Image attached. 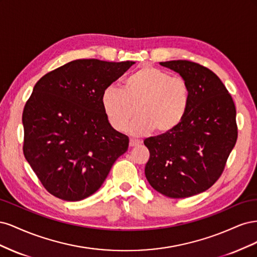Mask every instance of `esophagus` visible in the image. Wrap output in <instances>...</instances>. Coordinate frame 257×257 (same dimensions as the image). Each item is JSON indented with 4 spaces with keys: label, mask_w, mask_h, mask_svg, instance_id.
<instances>
[{
    "label": "esophagus",
    "mask_w": 257,
    "mask_h": 257,
    "mask_svg": "<svg viewBox=\"0 0 257 257\" xmlns=\"http://www.w3.org/2000/svg\"><path fill=\"white\" fill-rule=\"evenodd\" d=\"M141 144L142 142L138 141V139H130V147H136Z\"/></svg>",
    "instance_id": "1"
}]
</instances>
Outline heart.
I'll return each mask as SVG.
<instances>
[{
    "mask_svg": "<svg viewBox=\"0 0 257 257\" xmlns=\"http://www.w3.org/2000/svg\"><path fill=\"white\" fill-rule=\"evenodd\" d=\"M190 98V87L182 77L147 65L132 73L122 90L114 85L106 88L100 104L115 131H124L137 112L139 116L128 128L131 134L145 135L154 130L158 135H165L181 123Z\"/></svg>",
    "mask_w": 257,
    "mask_h": 257,
    "instance_id": "heart-1",
    "label": "heart"
}]
</instances>
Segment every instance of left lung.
Here are the masks:
<instances>
[{"label":"left lung","instance_id":"8db88e82","mask_svg":"<svg viewBox=\"0 0 257 257\" xmlns=\"http://www.w3.org/2000/svg\"><path fill=\"white\" fill-rule=\"evenodd\" d=\"M188 82L191 98L183 120L168 134L145 139L150 158L145 174L152 188L170 198L205 192L222 175L238 136L236 107L212 71L195 62H161Z\"/></svg>","mask_w":257,"mask_h":257}]
</instances>
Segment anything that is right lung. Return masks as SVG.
Wrapping results in <instances>:
<instances>
[{
	"label": "right lung",
	"mask_w": 257,
	"mask_h": 257,
	"mask_svg": "<svg viewBox=\"0 0 257 257\" xmlns=\"http://www.w3.org/2000/svg\"><path fill=\"white\" fill-rule=\"evenodd\" d=\"M134 63L75 60L34 85L22 113L23 154L53 196L89 197L126 152L128 137L108 123L100 96Z\"/></svg>",
	"instance_id": "add662e5"
}]
</instances>
